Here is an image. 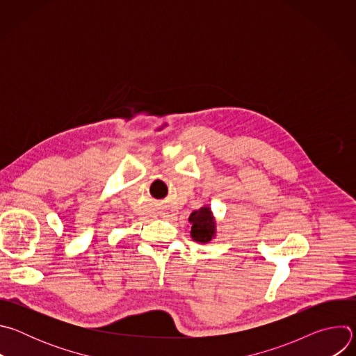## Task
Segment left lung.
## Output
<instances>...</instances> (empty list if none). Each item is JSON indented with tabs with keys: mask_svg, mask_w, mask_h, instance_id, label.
I'll use <instances>...</instances> for the list:
<instances>
[{
	"mask_svg": "<svg viewBox=\"0 0 356 356\" xmlns=\"http://www.w3.org/2000/svg\"><path fill=\"white\" fill-rule=\"evenodd\" d=\"M188 221L191 224L190 235L195 242L207 243L214 238L216 221L209 207H201L200 210L193 211L188 217Z\"/></svg>",
	"mask_w": 356,
	"mask_h": 356,
	"instance_id": "left-lung-1",
	"label": "left lung"
}]
</instances>
